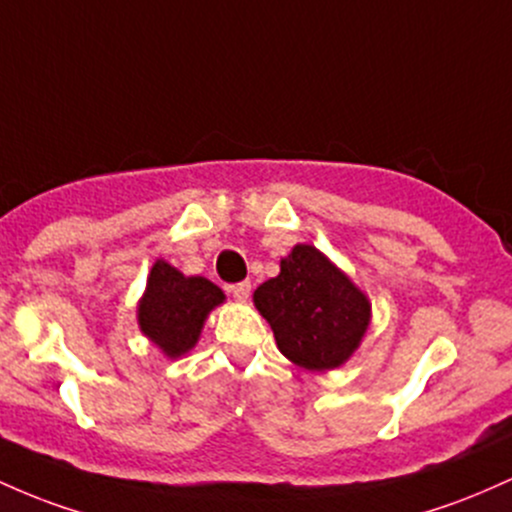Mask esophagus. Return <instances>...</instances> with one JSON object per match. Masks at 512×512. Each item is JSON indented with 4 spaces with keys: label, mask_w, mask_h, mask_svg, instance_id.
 <instances>
[{
    "label": "esophagus",
    "mask_w": 512,
    "mask_h": 512,
    "mask_svg": "<svg viewBox=\"0 0 512 512\" xmlns=\"http://www.w3.org/2000/svg\"><path fill=\"white\" fill-rule=\"evenodd\" d=\"M229 292H232V295L237 297L239 302H246V300H249V295H251V280H241V283L229 287Z\"/></svg>",
    "instance_id": "34e87169"
}]
</instances>
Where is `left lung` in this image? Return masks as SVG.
Returning a JSON list of instances; mask_svg holds the SVG:
<instances>
[{
	"instance_id": "left-lung-1",
	"label": "left lung",
	"mask_w": 512,
	"mask_h": 512,
	"mask_svg": "<svg viewBox=\"0 0 512 512\" xmlns=\"http://www.w3.org/2000/svg\"><path fill=\"white\" fill-rule=\"evenodd\" d=\"M254 304L280 353L304 370L343 365L370 326L365 292L309 244H297L280 261V273L258 285Z\"/></svg>"
}]
</instances>
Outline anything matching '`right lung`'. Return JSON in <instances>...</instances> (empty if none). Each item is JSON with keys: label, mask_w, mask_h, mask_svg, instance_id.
I'll use <instances>...</instances> for the list:
<instances>
[{"label": "right lung", "mask_w": 512, "mask_h": 512, "mask_svg": "<svg viewBox=\"0 0 512 512\" xmlns=\"http://www.w3.org/2000/svg\"><path fill=\"white\" fill-rule=\"evenodd\" d=\"M225 292L208 278L183 275L159 258L147 278V290L137 304V324L154 346L169 358H181L198 343L205 319Z\"/></svg>", "instance_id": "obj_1"}]
</instances>
